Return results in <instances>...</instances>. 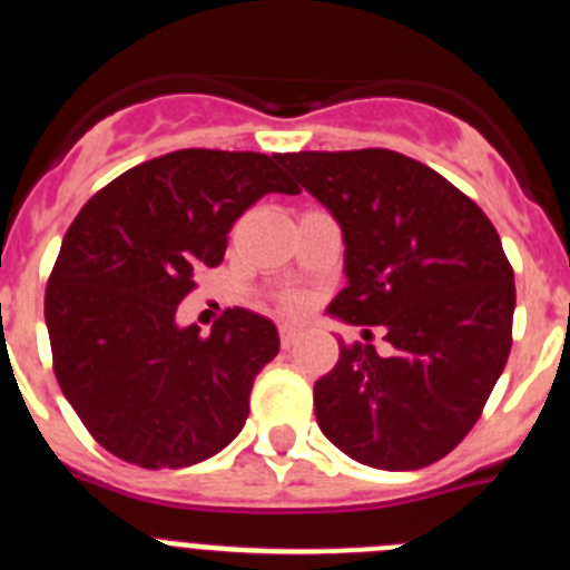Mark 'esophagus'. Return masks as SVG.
I'll use <instances>...</instances> for the list:
<instances>
[{"label": "esophagus", "mask_w": 570, "mask_h": 570, "mask_svg": "<svg viewBox=\"0 0 570 570\" xmlns=\"http://www.w3.org/2000/svg\"><path fill=\"white\" fill-rule=\"evenodd\" d=\"M302 334H305V328H302V325H294V322H285V325H279L282 347H291L294 342H299Z\"/></svg>", "instance_id": "obj_1"}]
</instances>
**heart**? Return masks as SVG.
Returning a JSON list of instances; mask_svg holds the SVG:
<instances>
[{
    "label": "heart",
    "instance_id": "heart-1",
    "mask_svg": "<svg viewBox=\"0 0 570 570\" xmlns=\"http://www.w3.org/2000/svg\"><path fill=\"white\" fill-rule=\"evenodd\" d=\"M282 305H285V311H302L305 305H308V299H305L302 294H291V296H285V302H282Z\"/></svg>",
    "mask_w": 570,
    "mask_h": 570
}]
</instances>
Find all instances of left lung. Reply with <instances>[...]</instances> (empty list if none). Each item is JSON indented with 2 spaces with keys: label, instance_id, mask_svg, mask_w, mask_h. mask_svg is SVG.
<instances>
[{
  "label": "left lung",
  "instance_id": "8db88e82",
  "mask_svg": "<svg viewBox=\"0 0 570 570\" xmlns=\"http://www.w3.org/2000/svg\"><path fill=\"white\" fill-rule=\"evenodd\" d=\"M279 163L342 228L347 285L328 311L380 325L387 342V354L340 345L314 385L322 434L385 471L442 460L476 425L511 354L517 288L500 234L445 176L396 150H299Z\"/></svg>",
  "mask_w": 570,
  "mask_h": 570
}]
</instances>
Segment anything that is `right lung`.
<instances>
[{
    "instance_id": "right-lung-1",
    "label": "right lung",
    "mask_w": 570,
    "mask_h": 570,
    "mask_svg": "<svg viewBox=\"0 0 570 570\" xmlns=\"http://www.w3.org/2000/svg\"><path fill=\"white\" fill-rule=\"evenodd\" d=\"M265 194H299L279 156L185 148L116 176L70 223L45 288L53 374L90 436L130 465L188 468L248 420L276 325L228 308L208 336L176 325L196 276Z\"/></svg>"
}]
</instances>
